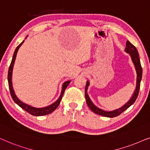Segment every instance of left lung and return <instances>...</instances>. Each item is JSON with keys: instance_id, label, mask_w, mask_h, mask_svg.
I'll use <instances>...</instances> for the list:
<instances>
[{"instance_id": "1", "label": "left lung", "mask_w": 150, "mask_h": 150, "mask_svg": "<svg viewBox=\"0 0 150 150\" xmlns=\"http://www.w3.org/2000/svg\"><path fill=\"white\" fill-rule=\"evenodd\" d=\"M125 51L128 53L129 55H130L132 60V62L134 64V67L136 69V71H137V85H136V89L134 94L132 95V97H131V99L127 101V102L125 103L124 105H123L122 107L120 108L115 110L113 111H110L107 112L105 110H103L99 108H97L96 105L93 104V103L92 102L91 99H90L87 93V90L88 87L89 86V81H87L86 85V88H85V97L86 100L87 105H88L90 109L93 112H95L97 115H101L103 117H110V118H112V117H115L121 115L123 112L128 108L129 106H131L135 102L136 99H137L138 95H139V89H140V83L141 81V78H142V67H141V62H140V58H139V53H138V51L134 46L129 42L128 40L126 42V47L125 49Z\"/></svg>"}]
</instances>
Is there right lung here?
Segmentation results:
<instances>
[{
  "mask_svg": "<svg viewBox=\"0 0 150 150\" xmlns=\"http://www.w3.org/2000/svg\"><path fill=\"white\" fill-rule=\"evenodd\" d=\"M25 42V40H23L22 42L20 44V45L18 46L16 49L14 53H13V58L12 60H11V62L10 64L9 68V71H8V83H9V91H10V93H11V96L12 97L13 100L15 101L16 103H17L18 105H19L20 107L22 108L23 110H25V111H27V112H29L31 115H33V116H42V115H49V114L51 113L52 112H53L55 109L58 107V105L60 103L61 99L62 98L64 93V91L67 87L68 86V85L69 84V83L71 82V81H67L63 83L62 86V92H61V95L59 96V97L58 99L54 102L53 103H52L51 105H49V106L45 107V108H34L32 107L31 105H29L26 103L22 102V101L20 100V99L18 98L16 95V94L14 93V91H13V86H12V81H11V77H12V71H13V64H14L15 62V59L16 57V55L18 53V51L19 48L21 46L23 45V43Z\"/></svg>",
  "mask_w": 150,
  "mask_h": 150,
  "instance_id": "right-lung-1",
  "label": "right lung"
}]
</instances>
